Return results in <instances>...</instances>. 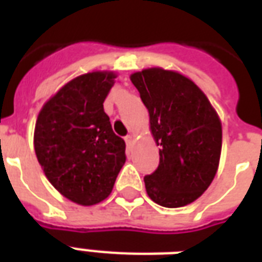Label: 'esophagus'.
<instances>
[{"label":"esophagus","mask_w":262,"mask_h":262,"mask_svg":"<svg viewBox=\"0 0 262 262\" xmlns=\"http://www.w3.org/2000/svg\"><path fill=\"white\" fill-rule=\"evenodd\" d=\"M125 143H126L127 149H130V148L133 147V144H135V139H133L132 136H126V137H125Z\"/></svg>","instance_id":"esophagus-1"}]
</instances>
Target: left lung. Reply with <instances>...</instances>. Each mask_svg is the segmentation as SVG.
Wrapping results in <instances>:
<instances>
[{
    "label": "left lung",
    "mask_w": 262,
    "mask_h": 262,
    "mask_svg": "<svg viewBox=\"0 0 262 262\" xmlns=\"http://www.w3.org/2000/svg\"><path fill=\"white\" fill-rule=\"evenodd\" d=\"M160 145L159 166L144 177L152 201L178 208L197 200L215 178L222 123L204 92L177 72L151 68L130 76Z\"/></svg>",
    "instance_id": "left-lung-1"
}]
</instances>
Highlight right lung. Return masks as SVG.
Wrapping results in <instances>:
<instances>
[{"label": "right lung", "mask_w": 262, "mask_h": 262, "mask_svg": "<svg viewBox=\"0 0 262 262\" xmlns=\"http://www.w3.org/2000/svg\"><path fill=\"white\" fill-rule=\"evenodd\" d=\"M117 76L92 72L65 84L39 113L35 154L50 183L67 199L94 205L113 190L126 156L103 102Z\"/></svg>", "instance_id": "add662e5"}]
</instances>
